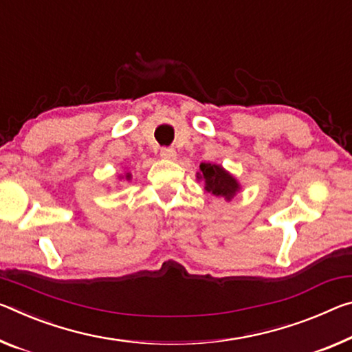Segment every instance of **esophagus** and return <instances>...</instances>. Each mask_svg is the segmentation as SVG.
<instances>
[{"label": "esophagus", "instance_id": "1", "mask_svg": "<svg viewBox=\"0 0 352 352\" xmlns=\"http://www.w3.org/2000/svg\"><path fill=\"white\" fill-rule=\"evenodd\" d=\"M160 155H161V158H164V160H175L177 152L170 147H163V148H161Z\"/></svg>", "mask_w": 352, "mask_h": 352}]
</instances>
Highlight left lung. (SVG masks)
I'll list each match as a JSON object with an SVG mask.
<instances>
[{"instance_id": "1", "label": "left lung", "mask_w": 352, "mask_h": 352, "mask_svg": "<svg viewBox=\"0 0 352 352\" xmlns=\"http://www.w3.org/2000/svg\"><path fill=\"white\" fill-rule=\"evenodd\" d=\"M200 178L205 180V189L214 196H222L230 200L239 189L238 182L221 166L202 163L200 164Z\"/></svg>"}]
</instances>
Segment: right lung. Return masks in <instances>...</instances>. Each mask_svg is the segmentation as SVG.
Returning a JSON list of instances; mask_svg holds the SVG:
<instances>
[{"instance_id":"obj_1","label":"right lung","mask_w":352,"mask_h":352,"mask_svg":"<svg viewBox=\"0 0 352 352\" xmlns=\"http://www.w3.org/2000/svg\"><path fill=\"white\" fill-rule=\"evenodd\" d=\"M130 177H131L130 174H126V180H130Z\"/></svg>"}]
</instances>
